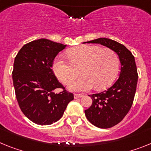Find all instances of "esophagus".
Wrapping results in <instances>:
<instances>
[{"mask_svg":"<svg viewBox=\"0 0 151 151\" xmlns=\"http://www.w3.org/2000/svg\"><path fill=\"white\" fill-rule=\"evenodd\" d=\"M83 94H74V99H78V98H81L83 97Z\"/></svg>","mask_w":151,"mask_h":151,"instance_id":"34e87169","label":"esophagus"}]
</instances>
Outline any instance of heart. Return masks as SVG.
<instances>
[{
  "label": "heart",
  "mask_w": 151,
  "mask_h": 151,
  "mask_svg": "<svg viewBox=\"0 0 151 151\" xmlns=\"http://www.w3.org/2000/svg\"><path fill=\"white\" fill-rule=\"evenodd\" d=\"M68 60L58 56L53 63V71L65 84L70 83L78 74L80 78L70 83V91H87L94 86L97 90L106 88L113 82L119 66L118 55L108 48L82 45L73 48L67 53Z\"/></svg>",
  "instance_id": "b5f03b06"
}]
</instances>
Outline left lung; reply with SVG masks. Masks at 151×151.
<instances>
[{"label":"left lung","instance_id":"obj_1","mask_svg":"<svg viewBox=\"0 0 151 151\" xmlns=\"http://www.w3.org/2000/svg\"><path fill=\"white\" fill-rule=\"evenodd\" d=\"M83 43L100 44L112 49L121 63L119 79L106 90L88 95L93 103L85 110L86 119L93 125L100 128H111L124 119L133 103L138 78L134 57L124 45L107 38Z\"/></svg>","mask_w":151,"mask_h":151}]
</instances>
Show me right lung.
I'll return each mask as SVG.
<instances>
[{
	"label": "right lung",
	"mask_w": 151,
	"mask_h": 151,
	"mask_svg": "<svg viewBox=\"0 0 151 151\" xmlns=\"http://www.w3.org/2000/svg\"><path fill=\"white\" fill-rule=\"evenodd\" d=\"M67 45L40 39L24 45L14 60L13 83L19 108L29 120L40 125L58 121L73 93L55 90L65 87L52 70L55 58Z\"/></svg>",
	"instance_id": "obj_1"
}]
</instances>
